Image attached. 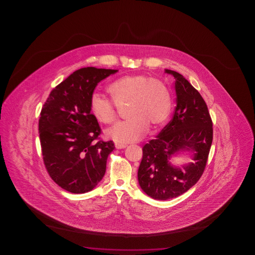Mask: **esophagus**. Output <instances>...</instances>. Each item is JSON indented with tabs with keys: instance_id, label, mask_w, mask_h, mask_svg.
Instances as JSON below:
<instances>
[{
	"instance_id": "34e87169",
	"label": "esophagus",
	"mask_w": 255,
	"mask_h": 255,
	"mask_svg": "<svg viewBox=\"0 0 255 255\" xmlns=\"http://www.w3.org/2000/svg\"><path fill=\"white\" fill-rule=\"evenodd\" d=\"M115 147L117 149H124V148H126V144H122V143H116Z\"/></svg>"
}]
</instances>
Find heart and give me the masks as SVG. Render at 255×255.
Segmentation results:
<instances>
[{"instance_id":"b5f03b06","label":"heart","mask_w":255,"mask_h":255,"mask_svg":"<svg viewBox=\"0 0 255 255\" xmlns=\"http://www.w3.org/2000/svg\"><path fill=\"white\" fill-rule=\"evenodd\" d=\"M109 93L117 105L128 104L127 115L130 119L107 129L106 135L120 143L139 140L148 127L156 129L167 120L171 99L167 88L160 81L145 75H127L109 85ZM94 93L90 99V109L95 119L110 125L116 121V105Z\"/></svg>"}]
</instances>
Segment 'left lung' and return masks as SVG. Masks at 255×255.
I'll return each instance as SVG.
<instances>
[{
    "label": "left lung",
    "mask_w": 255,
    "mask_h": 255,
    "mask_svg": "<svg viewBox=\"0 0 255 255\" xmlns=\"http://www.w3.org/2000/svg\"><path fill=\"white\" fill-rule=\"evenodd\" d=\"M175 79L177 106L173 118L155 139L143 147L137 178L152 199L166 200L181 195L195 185L206 169L213 143V121L199 91L182 76L165 70ZM180 150L194 152L193 163L182 168L167 161Z\"/></svg>",
    "instance_id": "8db88e82"
}]
</instances>
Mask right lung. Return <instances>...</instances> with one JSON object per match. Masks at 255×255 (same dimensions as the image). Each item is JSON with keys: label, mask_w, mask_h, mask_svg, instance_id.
I'll return each mask as SVG.
<instances>
[{"label": "right lung", "mask_w": 255, "mask_h": 255, "mask_svg": "<svg viewBox=\"0 0 255 255\" xmlns=\"http://www.w3.org/2000/svg\"><path fill=\"white\" fill-rule=\"evenodd\" d=\"M117 70L82 68L54 88L42 106L39 136L50 178L72 193L96 187L105 176L113 141L98 136L101 128L91 113L90 99L100 81Z\"/></svg>", "instance_id": "add662e5"}]
</instances>
